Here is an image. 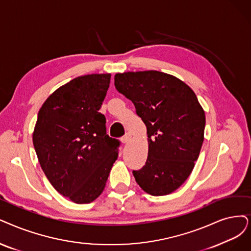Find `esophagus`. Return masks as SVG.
Instances as JSON below:
<instances>
[{"label": "esophagus", "instance_id": "esophagus-1", "mask_svg": "<svg viewBox=\"0 0 251 251\" xmlns=\"http://www.w3.org/2000/svg\"><path fill=\"white\" fill-rule=\"evenodd\" d=\"M131 139H132V136H131V135H129V134H126V135L122 138V142H123V143H127Z\"/></svg>", "mask_w": 251, "mask_h": 251}]
</instances>
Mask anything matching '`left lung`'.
<instances>
[{
	"mask_svg": "<svg viewBox=\"0 0 251 251\" xmlns=\"http://www.w3.org/2000/svg\"><path fill=\"white\" fill-rule=\"evenodd\" d=\"M114 85L147 127L148 157L133 171L137 183L151 196L173 193L192 173L204 141L205 112L196 94L158 71L118 73Z\"/></svg>",
	"mask_w": 251,
	"mask_h": 251,
	"instance_id": "1",
	"label": "left lung"
}]
</instances>
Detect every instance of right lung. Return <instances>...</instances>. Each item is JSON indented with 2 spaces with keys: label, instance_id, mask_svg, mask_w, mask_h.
Listing matches in <instances>:
<instances>
[{
  "label": "right lung",
  "instance_id": "add662e5",
  "mask_svg": "<svg viewBox=\"0 0 251 251\" xmlns=\"http://www.w3.org/2000/svg\"><path fill=\"white\" fill-rule=\"evenodd\" d=\"M110 74L77 77L57 88L39 110L33 143L44 174L76 204L93 202L105 188L120 142L106 132L100 108Z\"/></svg>",
  "mask_w": 251,
  "mask_h": 251
}]
</instances>
